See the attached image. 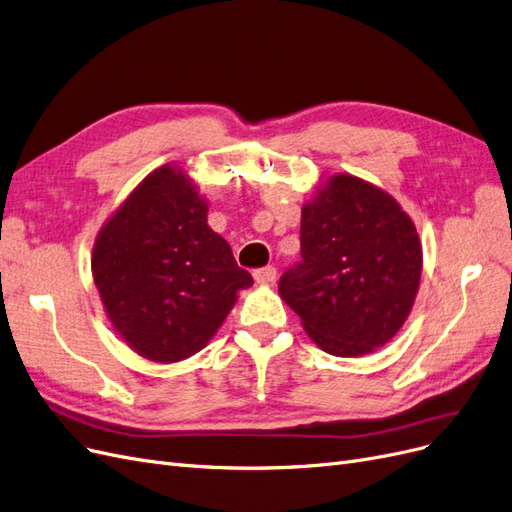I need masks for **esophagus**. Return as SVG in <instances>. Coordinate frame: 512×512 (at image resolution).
Segmentation results:
<instances>
[{
    "mask_svg": "<svg viewBox=\"0 0 512 512\" xmlns=\"http://www.w3.org/2000/svg\"><path fill=\"white\" fill-rule=\"evenodd\" d=\"M253 276H255V280H257L259 285H270V283H274V280H276V268L274 266L259 268V270L253 272Z\"/></svg>",
    "mask_w": 512,
    "mask_h": 512,
    "instance_id": "34e87169",
    "label": "esophagus"
}]
</instances>
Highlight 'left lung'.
Wrapping results in <instances>:
<instances>
[{
  "label": "left lung",
  "instance_id": "8db88e82",
  "mask_svg": "<svg viewBox=\"0 0 512 512\" xmlns=\"http://www.w3.org/2000/svg\"><path fill=\"white\" fill-rule=\"evenodd\" d=\"M302 261L278 293L310 340L359 357L400 332L415 304L423 249L393 197L353 174H334L302 208Z\"/></svg>",
  "mask_w": 512,
  "mask_h": 512
}]
</instances>
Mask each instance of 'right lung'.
<instances>
[{
	"mask_svg": "<svg viewBox=\"0 0 512 512\" xmlns=\"http://www.w3.org/2000/svg\"><path fill=\"white\" fill-rule=\"evenodd\" d=\"M93 283L131 351L155 364L200 353L253 276L208 225V202L174 163L148 174L102 225Z\"/></svg>",
	"mask_w": 512,
	"mask_h": 512,
	"instance_id": "right-lung-1",
	"label": "right lung"
}]
</instances>
